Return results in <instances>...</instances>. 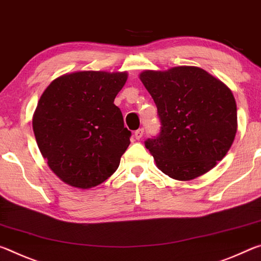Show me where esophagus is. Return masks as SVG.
<instances>
[{"label": "esophagus", "mask_w": 261, "mask_h": 261, "mask_svg": "<svg viewBox=\"0 0 261 261\" xmlns=\"http://www.w3.org/2000/svg\"><path fill=\"white\" fill-rule=\"evenodd\" d=\"M143 132H144L143 128H139L138 130L134 132V138H135L136 140H140V139L143 136Z\"/></svg>", "instance_id": "34e87169"}]
</instances>
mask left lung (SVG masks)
<instances>
[{
  "label": "left lung",
  "instance_id": "obj_1",
  "mask_svg": "<svg viewBox=\"0 0 261 261\" xmlns=\"http://www.w3.org/2000/svg\"><path fill=\"white\" fill-rule=\"evenodd\" d=\"M140 80L161 119L160 135L144 146L162 172L187 181L223 160L237 133L236 100L227 85L194 66L143 70Z\"/></svg>",
  "mask_w": 261,
  "mask_h": 261
}]
</instances>
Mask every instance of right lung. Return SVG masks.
Listing matches in <instances>:
<instances>
[{
    "mask_svg": "<svg viewBox=\"0 0 261 261\" xmlns=\"http://www.w3.org/2000/svg\"><path fill=\"white\" fill-rule=\"evenodd\" d=\"M127 71L67 72L50 82L33 113L38 148L67 185L92 189L118 169L132 133L114 98Z\"/></svg>",
    "mask_w": 261,
    "mask_h": 261,
    "instance_id": "obj_1",
    "label": "right lung"
}]
</instances>
